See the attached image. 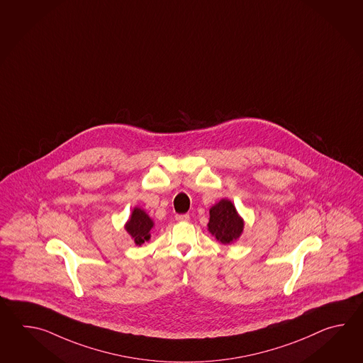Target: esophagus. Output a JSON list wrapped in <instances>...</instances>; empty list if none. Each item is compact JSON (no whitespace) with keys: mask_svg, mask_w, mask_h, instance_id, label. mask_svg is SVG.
<instances>
[{"mask_svg":"<svg viewBox=\"0 0 363 363\" xmlns=\"http://www.w3.org/2000/svg\"><path fill=\"white\" fill-rule=\"evenodd\" d=\"M175 219L178 222H188L189 220V216L188 214H178V216H175Z\"/></svg>","mask_w":363,"mask_h":363,"instance_id":"34e87169","label":"esophagus"}]
</instances>
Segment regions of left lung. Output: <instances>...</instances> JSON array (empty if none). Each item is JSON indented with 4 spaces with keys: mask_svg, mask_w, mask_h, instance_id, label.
<instances>
[{
    "mask_svg": "<svg viewBox=\"0 0 363 363\" xmlns=\"http://www.w3.org/2000/svg\"><path fill=\"white\" fill-rule=\"evenodd\" d=\"M244 219L240 216L232 201L222 199L210 208L208 230L224 245L233 244L244 231Z\"/></svg>",
    "mask_w": 363,
    "mask_h": 363,
    "instance_id": "8db88e82",
    "label": "left lung"
}]
</instances>
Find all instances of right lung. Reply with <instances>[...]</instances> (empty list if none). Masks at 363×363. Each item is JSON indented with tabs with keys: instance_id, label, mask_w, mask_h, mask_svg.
I'll list each match as a JSON object with an SVG mask.
<instances>
[{
	"instance_id": "obj_1",
	"label": "right lung",
	"mask_w": 363,
	"mask_h": 363,
	"mask_svg": "<svg viewBox=\"0 0 363 363\" xmlns=\"http://www.w3.org/2000/svg\"><path fill=\"white\" fill-rule=\"evenodd\" d=\"M153 227H155L153 219L147 216L145 210L138 206L133 208L131 216L124 224V230L131 236L135 245H139V247L150 240L152 236L150 231Z\"/></svg>"
}]
</instances>
